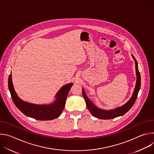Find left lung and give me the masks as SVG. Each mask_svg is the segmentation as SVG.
I'll return each mask as SVG.
<instances>
[{
  "instance_id": "left-lung-1",
  "label": "left lung",
  "mask_w": 154,
  "mask_h": 154,
  "mask_svg": "<svg viewBox=\"0 0 154 154\" xmlns=\"http://www.w3.org/2000/svg\"><path fill=\"white\" fill-rule=\"evenodd\" d=\"M131 57H132V58L134 59L135 63V69H136L135 71H136V75H137L136 85H135V87L132 96H131L130 99L127 101V102H126L123 105L117 107L115 109H103L102 108H99L96 105H95V104L88 97L84 89L82 88V94L85 100L87 108L89 109L90 112L91 113V115L93 116L100 119H113L116 117L121 116L124 114H125L134 105L137 98L138 92L140 90L141 76H140V73L138 71L137 61L133 55H131Z\"/></svg>"
}]
</instances>
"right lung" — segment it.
Listing matches in <instances>:
<instances>
[{"mask_svg":"<svg viewBox=\"0 0 154 154\" xmlns=\"http://www.w3.org/2000/svg\"><path fill=\"white\" fill-rule=\"evenodd\" d=\"M72 85L73 83H70L62 86L57 93L54 102L50 104L37 105L25 102L20 99L14 88L11 73L8 77V88L16 107L27 116L41 121L52 120L60 116Z\"/></svg>","mask_w":154,"mask_h":154,"instance_id":"right-lung-1","label":"right lung"}]
</instances>
